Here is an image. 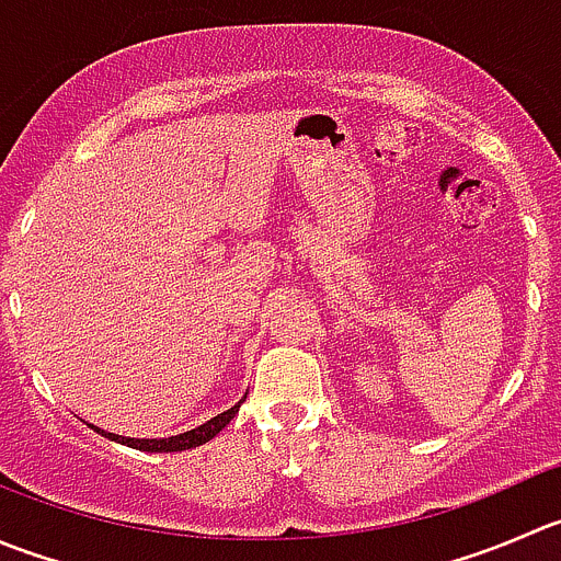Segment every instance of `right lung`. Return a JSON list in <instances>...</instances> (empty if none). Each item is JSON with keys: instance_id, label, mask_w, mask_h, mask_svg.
I'll return each mask as SVG.
<instances>
[{"instance_id": "right-lung-1", "label": "right lung", "mask_w": 561, "mask_h": 561, "mask_svg": "<svg viewBox=\"0 0 561 561\" xmlns=\"http://www.w3.org/2000/svg\"><path fill=\"white\" fill-rule=\"evenodd\" d=\"M243 400H247V397H243ZM241 402H236L232 408H227V411L219 413V416L208 419L205 425L181 433V436H170V438H125V436H114V433L101 431V427H95V425H90V427L95 433H101V436H106L108 442L125 444V447H130V449H142V453H183V449H194V447H199V444L210 442L214 436H219L221 427L230 425V419L236 416L238 408H241Z\"/></svg>"}]
</instances>
